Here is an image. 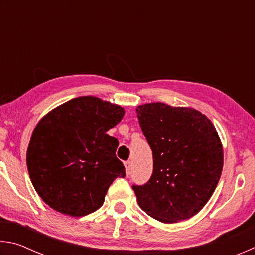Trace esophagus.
Wrapping results in <instances>:
<instances>
[{
    "instance_id": "esophagus-1",
    "label": "esophagus",
    "mask_w": 255,
    "mask_h": 255,
    "mask_svg": "<svg viewBox=\"0 0 255 255\" xmlns=\"http://www.w3.org/2000/svg\"><path fill=\"white\" fill-rule=\"evenodd\" d=\"M125 167H126V174H127V175L130 174V171H131V162H130V161H126V162H125Z\"/></svg>"
}]
</instances>
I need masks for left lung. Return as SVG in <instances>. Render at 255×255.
Segmentation results:
<instances>
[{"label":"left lung","mask_w":255,"mask_h":255,"mask_svg":"<svg viewBox=\"0 0 255 255\" xmlns=\"http://www.w3.org/2000/svg\"><path fill=\"white\" fill-rule=\"evenodd\" d=\"M153 153V173L145 184H132L138 205L162 223L191 218L217 187L223 147L210 120L191 108L161 102L136 109Z\"/></svg>","instance_id":"8db88e82"}]
</instances>
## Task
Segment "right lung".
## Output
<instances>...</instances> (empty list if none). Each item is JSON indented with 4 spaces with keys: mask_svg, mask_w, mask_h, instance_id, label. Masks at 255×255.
<instances>
[{
    "mask_svg": "<svg viewBox=\"0 0 255 255\" xmlns=\"http://www.w3.org/2000/svg\"><path fill=\"white\" fill-rule=\"evenodd\" d=\"M120 106L79 97L51 110L34 128L27 152L30 180L50 208L81 217L100 208L126 175L118 139L106 133L124 117Z\"/></svg>",
    "mask_w": 255,
    "mask_h": 255,
    "instance_id": "1",
    "label": "right lung"
}]
</instances>
